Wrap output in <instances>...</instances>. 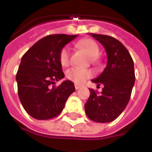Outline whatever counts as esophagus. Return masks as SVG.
<instances>
[{
    "instance_id": "34e87169",
    "label": "esophagus",
    "mask_w": 152,
    "mask_h": 152,
    "mask_svg": "<svg viewBox=\"0 0 152 152\" xmlns=\"http://www.w3.org/2000/svg\"><path fill=\"white\" fill-rule=\"evenodd\" d=\"M75 88H76V90H78V89L81 88V86H79V85H75Z\"/></svg>"
}]
</instances>
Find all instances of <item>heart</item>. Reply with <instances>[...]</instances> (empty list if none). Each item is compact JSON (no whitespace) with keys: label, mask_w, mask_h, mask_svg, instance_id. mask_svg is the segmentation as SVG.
<instances>
[{"label":"heart","mask_w":152,"mask_h":152,"mask_svg":"<svg viewBox=\"0 0 152 152\" xmlns=\"http://www.w3.org/2000/svg\"><path fill=\"white\" fill-rule=\"evenodd\" d=\"M76 46L86 51L90 56V59L92 63L98 62L100 49L99 45L96 41L90 39L86 38L79 40L76 43ZM59 62L62 66H67L70 63V48L68 46H64L61 50L59 53ZM94 72L91 69L88 68H80V67H72L66 72V77L76 84H82L86 80L92 77Z\"/></svg>","instance_id":"b5f03b06"}]
</instances>
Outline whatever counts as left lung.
I'll list each match as a JSON object with an SVG mask.
<instances>
[{
	"instance_id": "left-lung-1",
	"label": "left lung",
	"mask_w": 152,
	"mask_h": 152,
	"mask_svg": "<svg viewBox=\"0 0 152 152\" xmlns=\"http://www.w3.org/2000/svg\"><path fill=\"white\" fill-rule=\"evenodd\" d=\"M102 44L107 54V63L94 83L103 85L101 94L89 89L90 95L85 104L87 116L95 122H112L122 113L130 99L135 82L134 61L121 41L107 35L90 33Z\"/></svg>"
}]
</instances>
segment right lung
<instances>
[{
	"label": "right lung",
	"mask_w": 152,
	"mask_h": 152,
	"mask_svg": "<svg viewBox=\"0 0 152 152\" xmlns=\"http://www.w3.org/2000/svg\"><path fill=\"white\" fill-rule=\"evenodd\" d=\"M76 37L49 35L38 40L22 57L16 75L18 94L23 108L31 117L37 120L56 117L75 91L71 80H64L58 87L54 84L64 77L60 51Z\"/></svg>",
	"instance_id": "right-lung-1"
}]
</instances>
